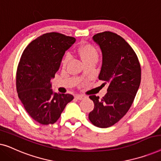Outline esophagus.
Listing matches in <instances>:
<instances>
[{
    "mask_svg": "<svg viewBox=\"0 0 161 161\" xmlns=\"http://www.w3.org/2000/svg\"><path fill=\"white\" fill-rule=\"evenodd\" d=\"M86 97L84 95H82V94H77L75 95V98L78 99V100H83V99H84Z\"/></svg>",
    "mask_w": 161,
    "mask_h": 161,
    "instance_id": "esophagus-1",
    "label": "esophagus"
}]
</instances>
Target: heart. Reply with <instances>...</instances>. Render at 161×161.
<instances>
[{
    "mask_svg": "<svg viewBox=\"0 0 161 161\" xmlns=\"http://www.w3.org/2000/svg\"><path fill=\"white\" fill-rule=\"evenodd\" d=\"M78 53L84 62L86 61L90 60V59H97L98 58L97 50H96V48L94 47V46L89 45V44H86V45H81L78 49ZM69 61V56L67 54L64 57L62 61V65L64 67L67 65V64Z\"/></svg>",
    "mask_w": 161,
    "mask_h": 161,
    "instance_id": "heart-1",
    "label": "heart"
}]
</instances>
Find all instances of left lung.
I'll return each mask as SVG.
<instances>
[{"label": "left lung", "mask_w": 161, "mask_h": 161, "mask_svg": "<svg viewBox=\"0 0 161 161\" xmlns=\"http://www.w3.org/2000/svg\"><path fill=\"white\" fill-rule=\"evenodd\" d=\"M93 40L103 54L98 78L108 88L102 99L89 96L94 108L89 119L94 126L105 128L115 125L128 111L139 88L142 70L135 51L122 36L105 31L94 35Z\"/></svg>", "instance_id": "8db88e82"}]
</instances>
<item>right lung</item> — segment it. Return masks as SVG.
<instances>
[{
  "label": "right lung",
  "mask_w": 161,
  "mask_h": 161,
  "mask_svg": "<svg viewBox=\"0 0 161 161\" xmlns=\"http://www.w3.org/2000/svg\"><path fill=\"white\" fill-rule=\"evenodd\" d=\"M75 42L74 37L47 33L33 40L22 54L16 75L17 94L27 113L39 124H54L74 99L72 94L54 93L50 80Z\"/></svg>",
  "instance_id": "right-lung-1"
}]
</instances>
